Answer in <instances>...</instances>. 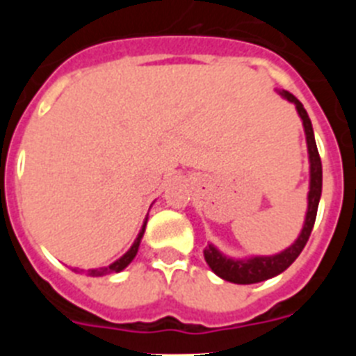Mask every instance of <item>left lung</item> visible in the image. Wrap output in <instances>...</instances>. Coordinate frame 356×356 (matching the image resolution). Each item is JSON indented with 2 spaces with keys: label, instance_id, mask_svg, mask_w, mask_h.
I'll return each mask as SVG.
<instances>
[{
  "label": "left lung",
  "instance_id": "obj_1",
  "mask_svg": "<svg viewBox=\"0 0 356 356\" xmlns=\"http://www.w3.org/2000/svg\"><path fill=\"white\" fill-rule=\"evenodd\" d=\"M282 96H285L289 102L294 103L298 112H300L301 119H303L305 134H307L308 155H310V193H308L307 219H305V226L303 229H301V235L298 237V241H296L289 250L282 251V253L275 254V257H257V259H251L248 260V262H242V260H229L226 259V257H222V254L210 244L205 250L207 264H209L210 269H212L217 276H221L222 280L232 282V284H259V282H264V280H269L273 278V276L280 275V273H284L285 269L300 257L305 244L308 242V237L312 234L314 222H316L317 207H319L321 191H323V165H321L319 151H317L316 139H314L312 122H310L307 110L303 108L301 102L294 96V94H291L289 90H284Z\"/></svg>",
  "mask_w": 356,
  "mask_h": 356
}]
</instances>
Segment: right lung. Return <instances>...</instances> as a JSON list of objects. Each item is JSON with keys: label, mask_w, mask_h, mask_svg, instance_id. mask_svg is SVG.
I'll return each mask as SVG.
<instances>
[{"label": "right lung", "mask_w": 356, "mask_h": 356, "mask_svg": "<svg viewBox=\"0 0 356 356\" xmlns=\"http://www.w3.org/2000/svg\"><path fill=\"white\" fill-rule=\"evenodd\" d=\"M143 234H144V228H143V232L139 234V237H137V241L134 242V246L130 248V251L122 254L119 260H115L112 266L102 267V269H89V271H87V275L89 276H105V275H108V273L122 271V269H124V267H127L128 264L135 259V254H137V251H139V244H140V238H143Z\"/></svg>", "instance_id": "right-lung-1"}]
</instances>
